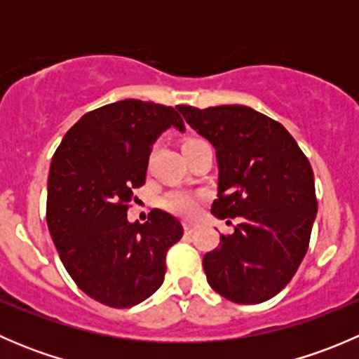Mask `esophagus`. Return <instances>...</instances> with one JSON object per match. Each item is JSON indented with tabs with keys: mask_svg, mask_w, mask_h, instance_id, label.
<instances>
[{
	"mask_svg": "<svg viewBox=\"0 0 359 359\" xmlns=\"http://www.w3.org/2000/svg\"><path fill=\"white\" fill-rule=\"evenodd\" d=\"M184 231H186V234H191L194 231V224H184Z\"/></svg>",
	"mask_w": 359,
	"mask_h": 359,
	"instance_id": "34e87169",
	"label": "esophagus"
}]
</instances>
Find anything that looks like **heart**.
Masks as SVG:
<instances>
[{
    "mask_svg": "<svg viewBox=\"0 0 359 359\" xmlns=\"http://www.w3.org/2000/svg\"><path fill=\"white\" fill-rule=\"evenodd\" d=\"M161 205L163 208L168 210L170 213H175V215L179 217H186V219L194 217V213H196L198 210L196 198L184 193V191H172V193H168L161 200Z\"/></svg>",
    "mask_w": 359,
    "mask_h": 359,
    "instance_id": "obj_1",
    "label": "heart"
}]
</instances>
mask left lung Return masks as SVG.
Here are the masks:
<instances>
[{
    "label": "left lung",
    "mask_w": 359,
    "mask_h": 359,
    "mask_svg": "<svg viewBox=\"0 0 359 359\" xmlns=\"http://www.w3.org/2000/svg\"><path fill=\"white\" fill-rule=\"evenodd\" d=\"M215 149L212 213L240 217L234 233L203 257L206 281L236 304L280 293L299 269L318 213L314 173L283 125L247 106H177Z\"/></svg>",
    "instance_id": "8db88e82"
}]
</instances>
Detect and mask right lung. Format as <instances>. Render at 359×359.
<instances>
[{
	"label": "right lung",
	"instance_id": "right-lung-1",
	"mask_svg": "<svg viewBox=\"0 0 359 359\" xmlns=\"http://www.w3.org/2000/svg\"><path fill=\"white\" fill-rule=\"evenodd\" d=\"M172 126L186 130L173 107L125 99L81 116L53 154L48 231L74 283L97 302L137 306L165 280L182 224L158 208L146 224L130 222L126 210L146 182L151 147Z\"/></svg>",
	"mask_w": 359,
	"mask_h": 359
}]
</instances>
